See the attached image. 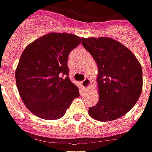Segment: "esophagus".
Segmentation results:
<instances>
[{"mask_svg": "<svg viewBox=\"0 0 152 152\" xmlns=\"http://www.w3.org/2000/svg\"><path fill=\"white\" fill-rule=\"evenodd\" d=\"M90 84H91V81H90V79L87 78V77L83 80V82H82V85H83V88H88Z\"/></svg>", "mask_w": 152, "mask_h": 152, "instance_id": "1", "label": "esophagus"}]
</instances>
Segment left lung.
<instances>
[{
  "label": "left lung",
  "mask_w": 152,
  "mask_h": 152,
  "mask_svg": "<svg viewBox=\"0 0 152 152\" xmlns=\"http://www.w3.org/2000/svg\"><path fill=\"white\" fill-rule=\"evenodd\" d=\"M82 44L98 65L99 101L89 108V115L101 122L115 120L128 113L141 94V65L128 48L114 39L82 38Z\"/></svg>",
  "instance_id": "1"
}]
</instances>
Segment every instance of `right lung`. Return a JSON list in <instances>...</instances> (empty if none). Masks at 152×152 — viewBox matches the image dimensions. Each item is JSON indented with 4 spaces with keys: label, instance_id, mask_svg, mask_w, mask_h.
I'll list each match as a JSON object with an SVG mask.
<instances>
[{
    "label": "right lung",
    "instance_id": "add662e5",
    "mask_svg": "<svg viewBox=\"0 0 152 152\" xmlns=\"http://www.w3.org/2000/svg\"><path fill=\"white\" fill-rule=\"evenodd\" d=\"M81 38L68 33H49L30 43L15 71L16 84L25 106L45 120L62 117L79 90L69 80V52Z\"/></svg>",
    "mask_w": 152,
    "mask_h": 152
}]
</instances>
